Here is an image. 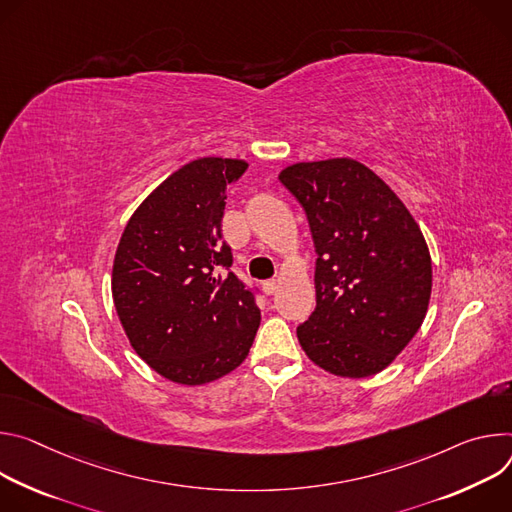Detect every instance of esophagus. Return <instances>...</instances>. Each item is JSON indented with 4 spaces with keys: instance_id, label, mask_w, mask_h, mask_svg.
Masks as SVG:
<instances>
[{
    "instance_id": "1",
    "label": "esophagus",
    "mask_w": 512,
    "mask_h": 512,
    "mask_svg": "<svg viewBox=\"0 0 512 512\" xmlns=\"http://www.w3.org/2000/svg\"><path fill=\"white\" fill-rule=\"evenodd\" d=\"M276 289H278V280L270 278V280H264V282H262V291H264L266 295H274Z\"/></svg>"
}]
</instances>
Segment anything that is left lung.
<instances>
[{
  "mask_svg": "<svg viewBox=\"0 0 512 512\" xmlns=\"http://www.w3.org/2000/svg\"><path fill=\"white\" fill-rule=\"evenodd\" d=\"M305 209L317 307L297 327L307 358L329 374L366 378L394 362L419 331L431 299V254L405 203L354 158L280 170Z\"/></svg>",
  "mask_w": 512,
  "mask_h": 512,
  "instance_id": "obj_1",
  "label": "left lung"
}]
</instances>
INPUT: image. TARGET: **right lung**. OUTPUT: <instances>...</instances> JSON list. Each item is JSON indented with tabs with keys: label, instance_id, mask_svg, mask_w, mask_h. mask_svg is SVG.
Listing matches in <instances>:
<instances>
[{
	"label": "right lung",
	"instance_id": "add662e5",
	"mask_svg": "<svg viewBox=\"0 0 512 512\" xmlns=\"http://www.w3.org/2000/svg\"><path fill=\"white\" fill-rule=\"evenodd\" d=\"M246 160L205 156L164 179L132 213L111 295L136 354L170 382L199 386L236 370L260 325L254 295L221 242L225 189Z\"/></svg>",
	"mask_w": 512,
	"mask_h": 512
}]
</instances>
